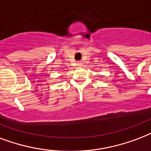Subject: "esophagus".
I'll use <instances>...</instances> for the list:
<instances>
[{"instance_id":"obj_1","label":"esophagus","mask_w":151,"mask_h":151,"mask_svg":"<svg viewBox=\"0 0 151 151\" xmlns=\"http://www.w3.org/2000/svg\"><path fill=\"white\" fill-rule=\"evenodd\" d=\"M77 64H78V65H80L81 64V62H80V61H78V62H77Z\"/></svg>"}]
</instances>
